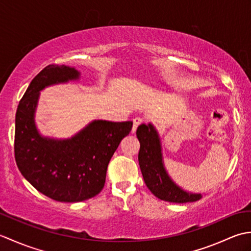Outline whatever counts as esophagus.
I'll list each match as a JSON object with an SVG mask.
<instances>
[{
    "label": "esophagus",
    "mask_w": 251,
    "mask_h": 251,
    "mask_svg": "<svg viewBox=\"0 0 251 251\" xmlns=\"http://www.w3.org/2000/svg\"><path fill=\"white\" fill-rule=\"evenodd\" d=\"M132 122H134V125H132V132H136L138 126H139L141 123L143 122V120L141 119V117H135L134 120H132Z\"/></svg>",
    "instance_id": "obj_1"
}]
</instances>
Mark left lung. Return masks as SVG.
Returning <instances> with one entry per match:
<instances>
[{"label": "left lung", "mask_w": 251, "mask_h": 251, "mask_svg": "<svg viewBox=\"0 0 251 251\" xmlns=\"http://www.w3.org/2000/svg\"><path fill=\"white\" fill-rule=\"evenodd\" d=\"M137 137L140 142L138 161L143 180L154 195L170 202L196 201L201 199V194L186 193L170 180L163 166L157 132L151 124H141L138 127Z\"/></svg>", "instance_id": "8db88e82"}]
</instances>
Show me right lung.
<instances>
[{"instance_id": "obj_1", "label": "right lung", "mask_w": 251, "mask_h": 251, "mask_svg": "<svg viewBox=\"0 0 251 251\" xmlns=\"http://www.w3.org/2000/svg\"><path fill=\"white\" fill-rule=\"evenodd\" d=\"M78 76L74 68L45 67L31 81L16 112V164L37 191L57 201H82L99 194L111 157L132 128L131 121H94L71 139L41 137L33 120L39 92Z\"/></svg>"}]
</instances>
